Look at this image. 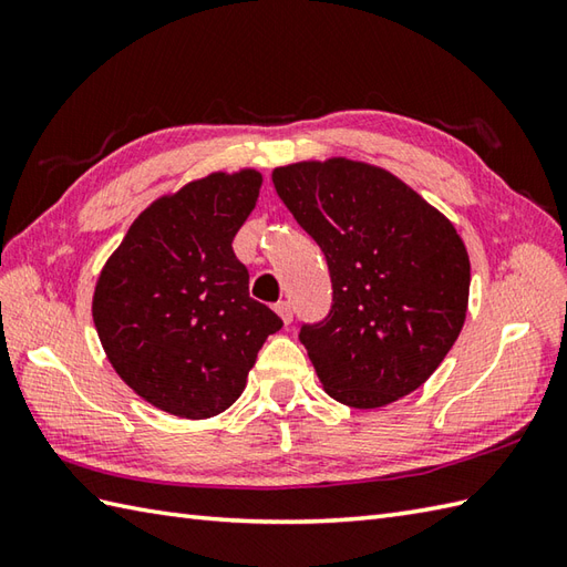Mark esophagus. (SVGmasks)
Returning <instances> with one entry per match:
<instances>
[{
  "label": "esophagus",
  "instance_id": "34e87169",
  "mask_svg": "<svg viewBox=\"0 0 567 567\" xmlns=\"http://www.w3.org/2000/svg\"><path fill=\"white\" fill-rule=\"evenodd\" d=\"M275 311L285 321V327H287V323H292V307H290V302H277Z\"/></svg>",
  "mask_w": 567,
  "mask_h": 567
}]
</instances>
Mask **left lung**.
<instances>
[{"label":"left lung","mask_w":567,"mask_h":567,"mask_svg":"<svg viewBox=\"0 0 567 567\" xmlns=\"http://www.w3.org/2000/svg\"><path fill=\"white\" fill-rule=\"evenodd\" d=\"M272 185L329 262V317L299 331L323 390L378 409L421 388L465 323L470 258L455 226L370 163L282 165Z\"/></svg>","instance_id":"obj_1"}]
</instances>
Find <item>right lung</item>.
<instances>
[{
    "instance_id": "obj_1",
    "label": "right lung",
    "mask_w": 567,
    "mask_h": 567,
    "mask_svg": "<svg viewBox=\"0 0 567 567\" xmlns=\"http://www.w3.org/2000/svg\"><path fill=\"white\" fill-rule=\"evenodd\" d=\"M262 175L212 173L155 199L97 277L92 319L116 375L179 419L231 406L270 333L272 309L248 295L231 248Z\"/></svg>"
}]
</instances>
